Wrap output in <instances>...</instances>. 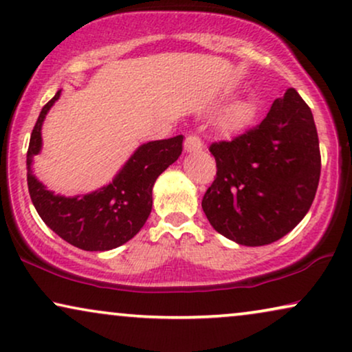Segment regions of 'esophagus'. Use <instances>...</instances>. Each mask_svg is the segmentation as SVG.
<instances>
[{"label":"esophagus","mask_w":352,"mask_h":352,"mask_svg":"<svg viewBox=\"0 0 352 352\" xmlns=\"http://www.w3.org/2000/svg\"><path fill=\"white\" fill-rule=\"evenodd\" d=\"M184 148L187 152H199L204 148V142H201V139L197 136V134H189V136L186 138Z\"/></svg>","instance_id":"esophagus-1"}]
</instances>
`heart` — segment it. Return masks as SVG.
I'll return each instance as SVG.
<instances>
[{
    "mask_svg": "<svg viewBox=\"0 0 352 352\" xmlns=\"http://www.w3.org/2000/svg\"><path fill=\"white\" fill-rule=\"evenodd\" d=\"M253 117V105L250 102H239L226 113L224 126L229 129H235L247 124Z\"/></svg>",
    "mask_w": 352,
    "mask_h": 352,
    "instance_id": "obj_1",
    "label": "heart"
}]
</instances>
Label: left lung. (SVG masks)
Listing matches in <instances>:
<instances>
[{
  "label": "left lung",
  "mask_w": 352,
  "mask_h": 352,
  "mask_svg": "<svg viewBox=\"0 0 352 352\" xmlns=\"http://www.w3.org/2000/svg\"><path fill=\"white\" fill-rule=\"evenodd\" d=\"M216 177L201 200L216 232L247 247L269 245L296 228L320 177L311 109L288 88L258 126L210 146Z\"/></svg>",
  "instance_id": "left-lung-1"
}]
</instances>
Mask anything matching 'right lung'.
Listing matches in <instances>:
<instances>
[{
    "mask_svg": "<svg viewBox=\"0 0 352 352\" xmlns=\"http://www.w3.org/2000/svg\"><path fill=\"white\" fill-rule=\"evenodd\" d=\"M60 89L41 109L27 151V184L40 218L65 242L86 252H107L136 235L152 211V187L157 177L182 152V134L138 147L109 186L86 195L64 197L47 190L32 171L41 151V126Z\"/></svg>",
    "mask_w": 352,
    "mask_h": 352,
    "instance_id": "obj_1",
    "label": "right lung"
}]
</instances>
